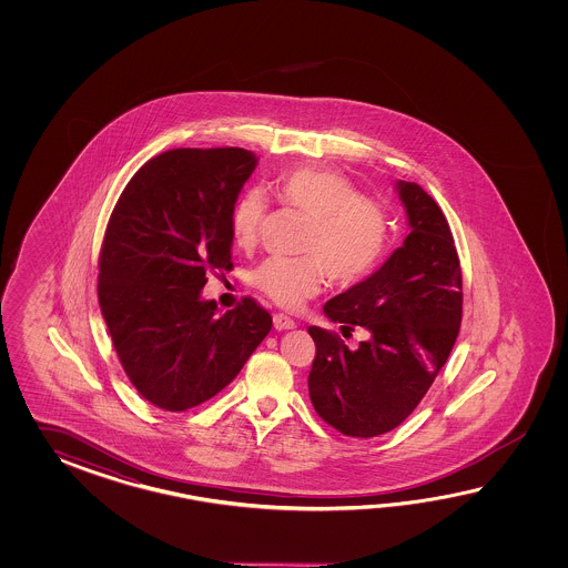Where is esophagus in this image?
Segmentation results:
<instances>
[{"mask_svg":"<svg viewBox=\"0 0 568 568\" xmlns=\"http://www.w3.org/2000/svg\"><path fill=\"white\" fill-rule=\"evenodd\" d=\"M294 326H296V323L286 314H274V328L276 331H288V328H294Z\"/></svg>","mask_w":568,"mask_h":568,"instance_id":"1","label":"esophagus"}]
</instances>
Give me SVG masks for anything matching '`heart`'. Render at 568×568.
Here are the masks:
<instances>
[{
	"label": "heart",
	"instance_id": "obj_1",
	"mask_svg": "<svg viewBox=\"0 0 568 568\" xmlns=\"http://www.w3.org/2000/svg\"><path fill=\"white\" fill-rule=\"evenodd\" d=\"M280 203L313 217L302 257H270L255 267L252 286L282 308L296 311L331 282L349 286L369 276L392 242V219L335 170L301 166L276 182ZM270 201L262 186H247L231 209L233 242L252 250L262 237Z\"/></svg>",
	"mask_w": 568,
	"mask_h": 568
}]
</instances>
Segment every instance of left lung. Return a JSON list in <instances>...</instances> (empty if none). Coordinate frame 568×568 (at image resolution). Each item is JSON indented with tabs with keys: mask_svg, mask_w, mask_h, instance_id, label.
Segmentation results:
<instances>
[{
	"mask_svg": "<svg viewBox=\"0 0 568 568\" xmlns=\"http://www.w3.org/2000/svg\"><path fill=\"white\" fill-rule=\"evenodd\" d=\"M410 233L369 278L326 302L343 337L363 326L369 338L349 349L337 333L308 326L316 345L308 394L338 433L386 435L410 416L447 363L459 335L463 278L447 219L416 182L396 184Z\"/></svg>",
	"mask_w": 568,
	"mask_h": 568,
	"instance_id": "1",
	"label": "left lung"
}]
</instances>
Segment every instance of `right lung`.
<instances>
[{
  "label": "right lung",
  "instance_id": "right-lung-1",
  "mask_svg": "<svg viewBox=\"0 0 568 568\" xmlns=\"http://www.w3.org/2000/svg\"><path fill=\"white\" fill-rule=\"evenodd\" d=\"M257 164L243 148H176L123 189L99 254V306L142 398L182 412L235 379L272 328L254 298L217 314L206 274L231 270V209Z\"/></svg>",
  "mask_w": 568,
  "mask_h": 568
}]
</instances>
